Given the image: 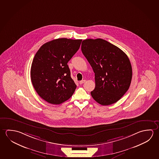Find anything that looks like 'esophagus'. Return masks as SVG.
<instances>
[{"instance_id": "obj_1", "label": "esophagus", "mask_w": 159, "mask_h": 159, "mask_svg": "<svg viewBox=\"0 0 159 159\" xmlns=\"http://www.w3.org/2000/svg\"><path fill=\"white\" fill-rule=\"evenodd\" d=\"M85 81H86L85 80H83L80 81L79 82V84H83L84 83Z\"/></svg>"}]
</instances>
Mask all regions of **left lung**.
<instances>
[{"label": "left lung", "instance_id": "obj_1", "mask_svg": "<svg viewBox=\"0 0 159 159\" xmlns=\"http://www.w3.org/2000/svg\"><path fill=\"white\" fill-rule=\"evenodd\" d=\"M81 51L95 73L93 98L102 105L119 100L130 87L132 67L127 55L104 39H85Z\"/></svg>", "mask_w": 159, "mask_h": 159}]
</instances>
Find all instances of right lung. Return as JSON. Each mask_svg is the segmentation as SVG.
<instances>
[{
  "label": "right lung",
  "mask_w": 159,
  "mask_h": 159,
  "mask_svg": "<svg viewBox=\"0 0 159 159\" xmlns=\"http://www.w3.org/2000/svg\"><path fill=\"white\" fill-rule=\"evenodd\" d=\"M81 39L59 38L40 48L31 64V83L39 96L52 104L70 98L76 85L71 78L68 61L78 50Z\"/></svg>",
  "instance_id": "obj_1"
}]
</instances>
